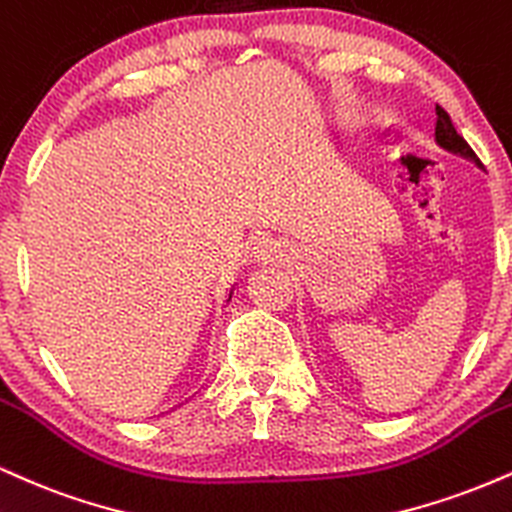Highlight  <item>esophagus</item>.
I'll list each match as a JSON object with an SVG mask.
<instances>
[{"mask_svg":"<svg viewBox=\"0 0 512 512\" xmlns=\"http://www.w3.org/2000/svg\"><path fill=\"white\" fill-rule=\"evenodd\" d=\"M278 249H280V244L275 242V239L261 237L254 246V254H256V258H261V261H268V258L275 256V251H278Z\"/></svg>","mask_w":512,"mask_h":512,"instance_id":"obj_1","label":"esophagus"}]
</instances>
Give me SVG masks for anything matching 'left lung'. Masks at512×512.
<instances>
[{
    "mask_svg": "<svg viewBox=\"0 0 512 512\" xmlns=\"http://www.w3.org/2000/svg\"><path fill=\"white\" fill-rule=\"evenodd\" d=\"M436 117H438L436 119V143H438V146H441L443 150H448V153H455V155H460V158H467V160L477 162V165H479V158L474 155L470 143H467L465 138H462L458 131H455V126H453V122H450L448 112L443 110L441 105H436Z\"/></svg>",
    "mask_w": 512,
    "mask_h": 512,
    "instance_id": "left-lung-1",
    "label": "left lung"
}]
</instances>
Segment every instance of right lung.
Here are the masks:
<instances>
[{"mask_svg": "<svg viewBox=\"0 0 512 512\" xmlns=\"http://www.w3.org/2000/svg\"><path fill=\"white\" fill-rule=\"evenodd\" d=\"M230 297H232V292H230Z\"/></svg>", "mask_w": 512, "mask_h": 512, "instance_id": "obj_1", "label": "right lung"}]
</instances>
